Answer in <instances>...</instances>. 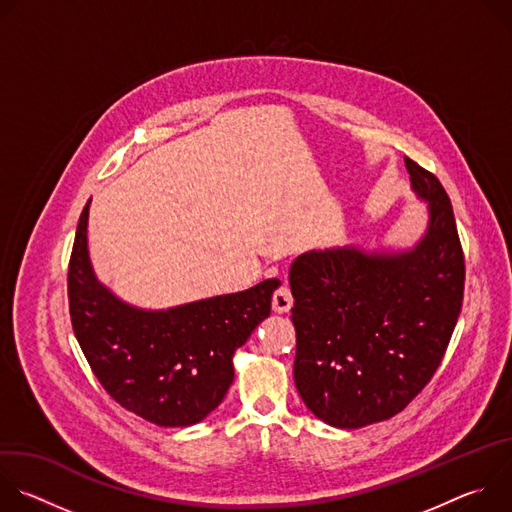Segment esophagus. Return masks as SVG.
<instances>
[{
	"label": "esophagus",
	"instance_id": "1",
	"mask_svg": "<svg viewBox=\"0 0 512 512\" xmlns=\"http://www.w3.org/2000/svg\"><path fill=\"white\" fill-rule=\"evenodd\" d=\"M291 306H294V298H291V291H289V287L285 283H281L275 289V294H273V312L285 314V312H289Z\"/></svg>",
	"mask_w": 512,
	"mask_h": 512
}]
</instances>
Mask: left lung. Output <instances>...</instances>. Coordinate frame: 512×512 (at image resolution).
I'll return each mask as SVG.
<instances>
[{
  "label": "left lung",
  "mask_w": 512,
  "mask_h": 512,
  "mask_svg": "<svg viewBox=\"0 0 512 512\" xmlns=\"http://www.w3.org/2000/svg\"><path fill=\"white\" fill-rule=\"evenodd\" d=\"M427 200L425 237L403 253L308 251L289 269L294 381L324 423L356 429L401 413L442 364L456 328L466 265L452 202L405 158Z\"/></svg>",
  "instance_id": "obj_1"
}]
</instances>
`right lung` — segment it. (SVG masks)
Here are the masks:
<instances>
[{"mask_svg":"<svg viewBox=\"0 0 512 512\" xmlns=\"http://www.w3.org/2000/svg\"><path fill=\"white\" fill-rule=\"evenodd\" d=\"M89 202L68 261V312L81 350L127 411L162 427L194 425L225 399L235 379L233 354L269 316L279 281L160 312L133 308L93 273Z\"/></svg>","mask_w":512,"mask_h":512,"instance_id":"obj_1","label":"right lung"}]
</instances>
